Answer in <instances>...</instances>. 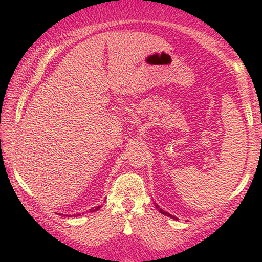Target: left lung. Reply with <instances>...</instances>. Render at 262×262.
Masks as SVG:
<instances>
[{"mask_svg": "<svg viewBox=\"0 0 262 262\" xmlns=\"http://www.w3.org/2000/svg\"><path fill=\"white\" fill-rule=\"evenodd\" d=\"M155 206H156V209H157V210H159L161 213H162V214H164V216H168V217H170V218H174V220H177V217L171 216V214H170V213H168V212H166V211H163L162 209H160V206H159V205H157V204H155Z\"/></svg>", "mask_w": 262, "mask_h": 262, "instance_id": "8db88e82", "label": "left lung"}]
</instances>
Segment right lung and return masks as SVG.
I'll return each mask as SVG.
<instances>
[{"label": "right lung", "mask_w": 262, "mask_h": 262, "mask_svg": "<svg viewBox=\"0 0 262 262\" xmlns=\"http://www.w3.org/2000/svg\"><path fill=\"white\" fill-rule=\"evenodd\" d=\"M100 209V206H95V207H93V209H91L89 211H91V212H95V211H98ZM75 217H77V216H81V213H77V214H74Z\"/></svg>", "instance_id": "right-lung-1"}]
</instances>
